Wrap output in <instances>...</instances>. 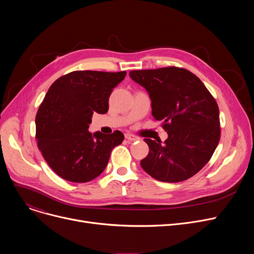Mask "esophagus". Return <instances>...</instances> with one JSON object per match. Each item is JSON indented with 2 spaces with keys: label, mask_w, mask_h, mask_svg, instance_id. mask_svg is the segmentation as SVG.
Masks as SVG:
<instances>
[{
  "label": "esophagus",
  "mask_w": 254,
  "mask_h": 254,
  "mask_svg": "<svg viewBox=\"0 0 254 254\" xmlns=\"http://www.w3.org/2000/svg\"><path fill=\"white\" fill-rule=\"evenodd\" d=\"M125 137L128 141H138V140H140V138L138 136L132 135V134H130V132H127V134L125 135Z\"/></svg>",
  "instance_id": "esophagus-1"
}]
</instances>
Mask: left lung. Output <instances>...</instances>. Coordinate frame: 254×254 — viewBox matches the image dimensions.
<instances>
[{
	"label": "left lung",
	"instance_id": "left-lung-1",
	"mask_svg": "<svg viewBox=\"0 0 254 254\" xmlns=\"http://www.w3.org/2000/svg\"><path fill=\"white\" fill-rule=\"evenodd\" d=\"M151 99L152 116L163 120L164 144L146 138L149 153L141 167L163 182H180L202 170L220 139L218 105L204 83L178 66L129 72Z\"/></svg>",
	"mask_w": 254,
	"mask_h": 254
}]
</instances>
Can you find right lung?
I'll return each instance as SVG.
<instances>
[{
    "label": "right lung",
    "instance_id": "1",
    "mask_svg": "<svg viewBox=\"0 0 254 254\" xmlns=\"http://www.w3.org/2000/svg\"><path fill=\"white\" fill-rule=\"evenodd\" d=\"M127 75L123 72L74 71L49 87L36 115L38 147L53 172L70 182L97 178L109 162L112 149L122 144V131L105 136L88 131L93 112L109 109L113 88Z\"/></svg>",
    "mask_w": 254,
    "mask_h": 254
}]
</instances>
